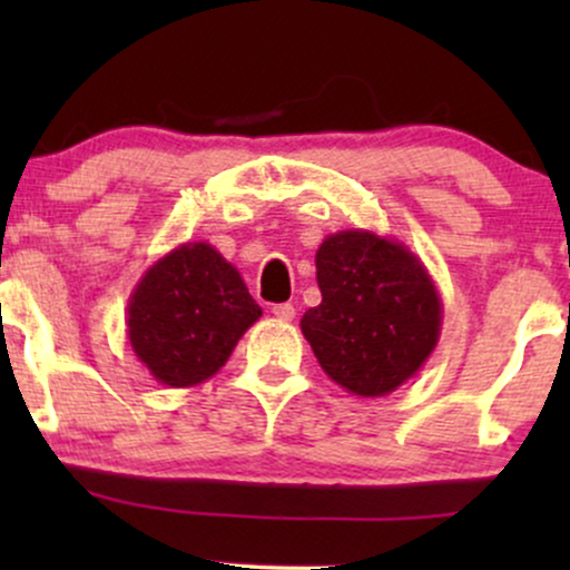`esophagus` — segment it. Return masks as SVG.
<instances>
[{
    "label": "esophagus",
    "mask_w": 570,
    "mask_h": 570,
    "mask_svg": "<svg viewBox=\"0 0 570 570\" xmlns=\"http://www.w3.org/2000/svg\"><path fill=\"white\" fill-rule=\"evenodd\" d=\"M271 311H273V316L278 318V322H292L294 313H297V311H294L292 303H278V305H273Z\"/></svg>",
    "instance_id": "1"
}]
</instances>
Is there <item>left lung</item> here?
I'll return each mask as SVG.
<instances>
[{
    "mask_svg": "<svg viewBox=\"0 0 570 570\" xmlns=\"http://www.w3.org/2000/svg\"><path fill=\"white\" fill-rule=\"evenodd\" d=\"M322 303L303 335L340 389L385 396L407 383L440 343L442 299L407 246L372 230L326 235L316 252Z\"/></svg>",
    "mask_w": 570,
    "mask_h": 570,
    "instance_id": "obj_1",
    "label": "left lung"
}]
</instances>
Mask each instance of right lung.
I'll list each match as a JSON object with an SVG mask.
<instances>
[{
    "mask_svg": "<svg viewBox=\"0 0 570 570\" xmlns=\"http://www.w3.org/2000/svg\"><path fill=\"white\" fill-rule=\"evenodd\" d=\"M263 316L244 278L206 240L181 244L149 267L128 297V340L171 389L206 383Z\"/></svg>",
    "mask_w": 570,
    "mask_h": 570,
    "instance_id": "add662e5",
    "label": "right lung"
}]
</instances>
